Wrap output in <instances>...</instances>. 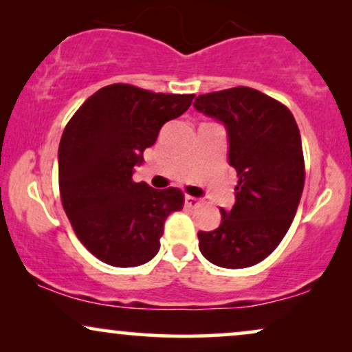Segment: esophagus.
Segmentation results:
<instances>
[{
    "label": "esophagus",
    "mask_w": 352,
    "mask_h": 352,
    "mask_svg": "<svg viewBox=\"0 0 352 352\" xmlns=\"http://www.w3.org/2000/svg\"><path fill=\"white\" fill-rule=\"evenodd\" d=\"M184 204L187 205V207H197V205L200 204L199 202V199H195V197H192V195H186L184 197Z\"/></svg>",
    "instance_id": "esophagus-1"
}]
</instances>
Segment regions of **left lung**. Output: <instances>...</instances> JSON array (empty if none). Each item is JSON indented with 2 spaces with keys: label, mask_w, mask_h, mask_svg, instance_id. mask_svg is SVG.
<instances>
[{
  "label": "left lung",
  "mask_w": 352,
  "mask_h": 352,
  "mask_svg": "<svg viewBox=\"0 0 352 352\" xmlns=\"http://www.w3.org/2000/svg\"><path fill=\"white\" fill-rule=\"evenodd\" d=\"M194 107L225 124L239 177L234 205L220 210L217 230L199 231V249L213 265L252 267L278 248L298 210L305 179L299 127L285 104L250 87L199 95Z\"/></svg>",
  "instance_id": "8db88e82"
}]
</instances>
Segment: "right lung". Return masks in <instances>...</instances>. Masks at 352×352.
I'll list each match as a JSON object with an SVG mask.
<instances>
[{"label": "right lung", "instance_id": "right-lung-1", "mask_svg": "<svg viewBox=\"0 0 352 352\" xmlns=\"http://www.w3.org/2000/svg\"><path fill=\"white\" fill-rule=\"evenodd\" d=\"M194 97L113 84L87 98L66 124L58 150L63 208L80 243L108 265L152 260L166 218L184 205L176 187L158 190L132 175L162 126Z\"/></svg>", "mask_w": 352, "mask_h": 352}]
</instances>
